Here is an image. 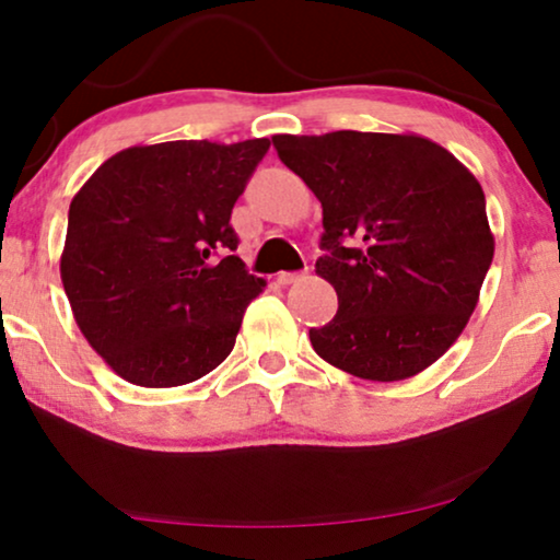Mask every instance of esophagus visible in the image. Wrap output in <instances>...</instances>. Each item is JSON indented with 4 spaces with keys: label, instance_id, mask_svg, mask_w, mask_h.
I'll return each instance as SVG.
<instances>
[{
    "label": "esophagus",
    "instance_id": "34e87169",
    "mask_svg": "<svg viewBox=\"0 0 560 560\" xmlns=\"http://www.w3.org/2000/svg\"><path fill=\"white\" fill-rule=\"evenodd\" d=\"M305 278V272H280L278 282L280 285H293V282H301Z\"/></svg>",
    "mask_w": 560,
    "mask_h": 560
}]
</instances>
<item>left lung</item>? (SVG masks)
<instances>
[{
  "label": "left lung",
  "instance_id": "8db88e82",
  "mask_svg": "<svg viewBox=\"0 0 560 560\" xmlns=\"http://www.w3.org/2000/svg\"><path fill=\"white\" fill-rule=\"evenodd\" d=\"M272 144L324 206L316 272L339 311L311 328L316 354L374 382L423 372L464 331L492 265L479 180L418 135L341 129Z\"/></svg>",
  "mask_w": 560,
  "mask_h": 560
}]
</instances>
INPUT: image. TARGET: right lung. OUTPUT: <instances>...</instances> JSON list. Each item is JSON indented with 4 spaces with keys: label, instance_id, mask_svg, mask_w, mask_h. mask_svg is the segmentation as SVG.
Listing matches in <instances>:
<instances>
[{
    "label": "right lung",
    "instance_id": "right-lung-1",
    "mask_svg": "<svg viewBox=\"0 0 560 560\" xmlns=\"http://www.w3.org/2000/svg\"><path fill=\"white\" fill-rule=\"evenodd\" d=\"M270 140H175L106 160L68 209L60 278L75 324L119 377L178 387L232 354L265 280L232 252L236 198Z\"/></svg>",
    "mask_w": 560,
    "mask_h": 560
}]
</instances>
